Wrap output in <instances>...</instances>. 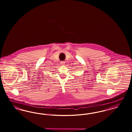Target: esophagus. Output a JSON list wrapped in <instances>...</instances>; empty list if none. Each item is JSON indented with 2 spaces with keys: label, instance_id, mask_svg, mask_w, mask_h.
Listing matches in <instances>:
<instances>
[{
  "label": "esophagus",
  "instance_id": "esophagus-1",
  "mask_svg": "<svg viewBox=\"0 0 132 132\" xmlns=\"http://www.w3.org/2000/svg\"><path fill=\"white\" fill-rule=\"evenodd\" d=\"M60 63H61V64L62 65H65V62L64 61H61L60 62Z\"/></svg>",
  "mask_w": 132,
  "mask_h": 132
}]
</instances>
